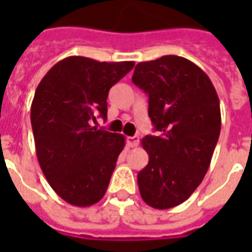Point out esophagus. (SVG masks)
<instances>
[{"label": "esophagus", "instance_id": "34e87169", "mask_svg": "<svg viewBox=\"0 0 252 252\" xmlns=\"http://www.w3.org/2000/svg\"><path fill=\"white\" fill-rule=\"evenodd\" d=\"M126 141H128V145L132 146V148H136L140 144V136L134 134V136H130V137H126Z\"/></svg>", "mask_w": 252, "mask_h": 252}]
</instances>
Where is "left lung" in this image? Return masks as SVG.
<instances>
[{"mask_svg":"<svg viewBox=\"0 0 252 252\" xmlns=\"http://www.w3.org/2000/svg\"><path fill=\"white\" fill-rule=\"evenodd\" d=\"M132 82L149 96V118L159 132L141 141L149 162L137 175L140 195L156 209L176 207L211 165L221 130L219 95L197 65L174 55L137 64Z\"/></svg>","mask_w":252,"mask_h":252,"instance_id":"1","label":"left lung"}]
</instances>
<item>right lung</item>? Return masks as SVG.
<instances>
[{
	"label": "right lung",
	"mask_w": 252,
	"mask_h": 252,
	"mask_svg": "<svg viewBox=\"0 0 252 252\" xmlns=\"http://www.w3.org/2000/svg\"><path fill=\"white\" fill-rule=\"evenodd\" d=\"M133 66V61L70 56L37 85L31 104L36 157L49 186L66 203L90 207L106 193L126 138L93 123L107 118L108 91Z\"/></svg>",
	"instance_id": "add662e5"
}]
</instances>
